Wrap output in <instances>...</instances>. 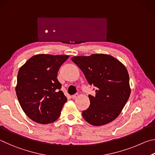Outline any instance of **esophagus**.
I'll use <instances>...</instances> for the list:
<instances>
[{"label":"esophagus","instance_id":"1","mask_svg":"<svg viewBox=\"0 0 155 155\" xmlns=\"http://www.w3.org/2000/svg\"><path fill=\"white\" fill-rule=\"evenodd\" d=\"M78 97V94H73V95L71 96V98L75 99V98H77Z\"/></svg>","mask_w":155,"mask_h":155}]
</instances>
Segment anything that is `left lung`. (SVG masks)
<instances>
[{"label": "left lung", "mask_w": 155, "mask_h": 155, "mask_svg": "<svg viewBox=\"0 0 155 155\" xmlns=\"http://www.w3.org/2000/svg\"><path fill=\"white\" fill-rule=\"evenodd\" d=\"M71 61L80 67L95 95L89 94L90 105L84 110V120L94 126L113 121L120 114L129 98L131 88L126 67L113 56L104 54L74 56Z\"/></svg>", "instance_id": "left-lung-1"}]
</instances>
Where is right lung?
Returning <instances> with one entry per match:
<instances>
[{"instance_id": "add662e5", "label": "right lung", "mask_w": 155, "mask_h": 155, "mask_svg": "<svg viewBox=\"0 0 155 155\" xmlns=\"http://www.w3.org/2000/svg\"><path fill=\"white\" fill-rule=\"evenodd\" d=\"M69 56L38 54L31 57L19 70L16 94L24 113L40 124L59 118L67 101L61 91L57 74Z\"/></svg>"}]
</instances>
